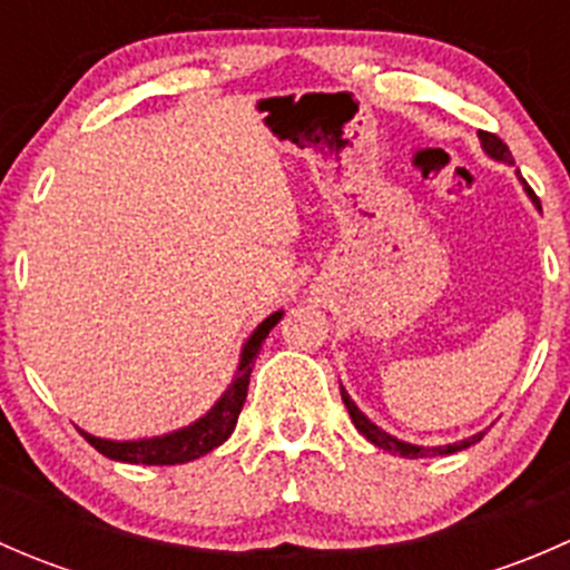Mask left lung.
<instances>
[{
  "label": "left lung",
  "instance_id": "left-lung-1",
  "mask_svg": "<svg viewBox=\"0 0 570 570\" xmlns=\"http://www.w3.org/2000/svg\"><path fill=\"white\" fill-rule=\"evenodd\" d=\"M480 142H482V148H485L488 157H493V159H497V163L513 165V154H510V148L504 146V142L499 140L497 135H491V131H480ZM527 193L532 195V189H527ZM342 400H344V405H347V413H350V419H353L355 428H358V433L364 435L366 441H372V444H375V446H381V450L392 452V455H400V458L452 455V452H461V450H465V446L476 444V441H480L482 435H485V433H476V435H471V439L455 441V444H446V446H416V444H407V441L394 439V435H389L386 430L377 428V424L372 422L370 416H364V413L358 411V405H355V402L350 400V394L344 392V389H342Z\"/></svg>",
  "mask_w": 570,
  "mask_h": 570
}]
</instances>
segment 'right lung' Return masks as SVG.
<instances>
[{"instance_id": "right-lung-1", "label": "right lung", "mask_w": 570, "mask_h": 570, "mask_svg": "<svg viewBox=\"0 0 570 570\" xmlns=\"http://www.w3.org/2000/svg\"><path fill=\"white\" fill-rule=\"evenodd\" d=\"M284 317V312L269 314L256 331L250 333L248 342H245L243 353H239V366L237 375H234L232 386L223 392L220 400L209 407V413H204L200 419H195L187 428L174 430V433L154 435V439H137V441H109V439H96V435H85L90 446L109 458V461L120 463H142V465H176V463H189L195 458L206 455L215 446H220L228 435L237 428L239 411L245 405V396H248V383L253 372V361H256L262 342L267 338V333L278 325V320Z\"/></svg>"}]
</instances>
